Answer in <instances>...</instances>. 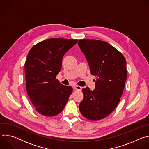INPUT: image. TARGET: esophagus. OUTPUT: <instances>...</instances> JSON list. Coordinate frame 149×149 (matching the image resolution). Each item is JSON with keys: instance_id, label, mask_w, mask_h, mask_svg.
<instances>
[{"instance_id": "esophagus-1", "label": "esophagus", "mask_w": 149, "mask_h": 149, "mask_svg": "<svg viewBox=\"0 0 149 149\" xmlns=\"http://www.w3.org/2000/svg\"><path fill=\"white\" fill-rule=\"evenodd\" d=\"M74 88L75 90H82V87L79 86H75L74 87Z\"/></svg>"}]
</instances>
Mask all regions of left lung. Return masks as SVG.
Returning <instances> with one entry per match:
<instances>
[{
  "instance_id": "left-lung-1",
  "label": "left lung",
  "mask_w": 149,
  "mask_h": 149,
  "mask_svg": "<svg viewBox=\"0 0 149 149\" xmlns=\"http://www.w3.org/2000/svg\"><path fill=\"white\" fill-rule=\"evenodd\" d=\"M78 44L97 77L95 90L82 89L84 98L79 109L88 120H99L108 116L117 107L123 94L127 71L123 54L104 41L79 39Z\"/></svg>"
}]
</instances>
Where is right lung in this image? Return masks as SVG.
<instances>
[{"instance_id":"right-lung-1","label":"right lung","mask_w":149,"mask_h":149,"mask_svg":"<svg viewBox=\"0 0 149 149\" xmlns=\"http://www.w3.org/2000/svg\"><path fill=\"white\" fill-rule=\"evenodd\" d=\"M78 39L51 38L35 45L29 51L25 74L27 93L35 110L42 115L59 114L72 91L56 79L62 67V58Z\"/></svg>"}]
</instances>
